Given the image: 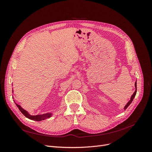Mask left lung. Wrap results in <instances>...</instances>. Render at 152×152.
Segmentation results:
<instances>
[{
	"label": "left lung",
	"mask_w": 152,
	"mask_h": 152,
	"mask_svg": "<svg viewBox=\"0 0 152 152\" xmlns=\"http://www.w3.org/2000/svg\"><path fill=\"white\" fill-rule=\"evenodd\" d=\"M135 87H136V90H135V91H134V93H133V94L132 95V96H131V99H130V101L129 102L127 103V104L125 106V107H124V110H126L129 106L130 105V104L132 103V100L134 99V97H135V96H136V91H137V89H136V82H135Z\"/></svg>",
	"instance_id": "1"
}]
</instances>
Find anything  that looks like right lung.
Returning a JSON list of instances; mask_svg holds the SVG:
<instances>
[{
  "mask_svg": "<svg viewBox=\"0 0 152 152\" xmlns=\"http://www.w3.org/2000/svg\"><path fill=\"white\" fill-rule=\"evenodd\" d=\"M13 92V91H12ZM16 106L18 107V108H19V110H20V112L24 115L30 120H33V121H43L45 118H48L51 117L52 113H48L45 114H42V115H31L28 112H27L25 110H24L23 108H22L21 107V106L16 104Z\"/></svg>",
  "mask_w": 152,
  "mask_h": 152,
  "instance_id": "1",
  "label": "right lung"
}]
</instances>
